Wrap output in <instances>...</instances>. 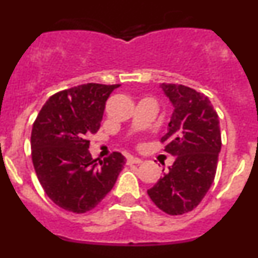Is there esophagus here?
Masks as SVG:
<instances>
[{"label": "esophagus", "mask_w": 258, "mask_h": 258, "mask_svg": "<svg viewBox=\"0 0 258 258\" xmlns=\"http://www.w3.org/2000/svg\"><path fill=\"white\" fill-rule=\"evenodd\" d=\"M127 164L129 165H132V164H142V159H140V157H127Z\"/></svg>", "instance_id": "34e87169"}]
</instances>
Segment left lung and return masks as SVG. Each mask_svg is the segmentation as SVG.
I'll return each mask as SVG.
<instances>
[{"label":"left lung","instance_id":"left-lung-1","mask_svg":"<svg viewBox=\"0 0 258 258\" xmlns=\"http://www.w3.org/2000/svg\"><path fill=\"white\" fill-rule=\"evenodd\" d=\"M160 86L174 107L161 142L175 160L147 194L157 208L178 216L197 208L213 183L221 151L220 121L202 93L178 84Z\"/></svg>","mask_w":258,"mask_h":258}]
</instances>
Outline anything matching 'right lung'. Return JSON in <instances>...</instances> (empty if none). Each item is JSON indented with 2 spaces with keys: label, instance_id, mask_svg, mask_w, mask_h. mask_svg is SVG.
I'll return each instance as SVG.
<instances>
[{
  "label": "right lung",
  "instance_id": "right-lung-1",
  "mask_svg": "<svg viewBox=\"0 0 258 258\" xmlns=\"http://www.w3.org/2000/svg\"><path fill=\"white\" fill-rule=\"evenodd\" d=\"M120 85L84 84L51 95L33 122L32 161L41 186L56 206L92 211L112 190L125 157L112 152L97 161L89 134L101 127L106 101Z\"/></svg>",
  "mask_w": 258,
  "mask_h": 258
}]
</instances>
